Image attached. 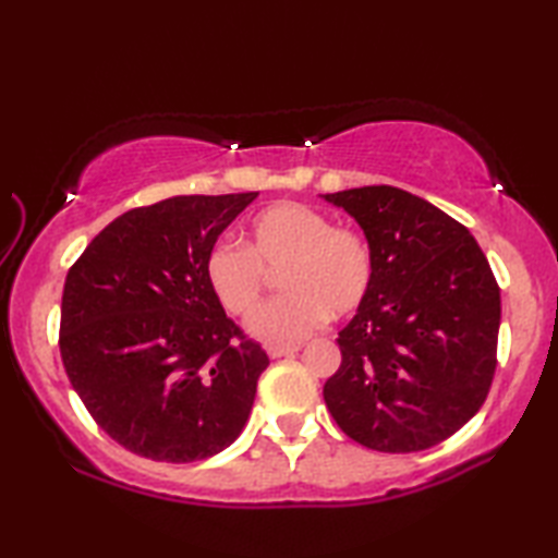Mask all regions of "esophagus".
<instances>
[{"label":"esophagus","mask_w":558,"mask_h":558,"mask_svg":"<svg viewBox=\"0 0 558 558\" xmlns=\"http://www.w3.org/2000/svg\"><path fill=\"white\" fill-rule=\"evenodd\" d=\"M300 347H268V356L270 359H280V356H292L298 354Z\"/></svg>","instance_id":"34e87169"}]
</instances>
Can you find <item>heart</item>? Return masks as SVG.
Masks as SVG:
<instances>
[{
  "instance_id": "b5f03b06",
  "label": "heart",
  "mask_w": 558,
  "mask_h": 558,
  "mask_svg": "<svg viewBox=\"0 0 558 558\" xmlns=\"http://www.w3.org/2000/svg\"><path fill=\"white\" fill-rule=\"evenodd\" d=\"M282 271L287 290L251 319V335L270 347H295L327 317L342 319L364 305L374 286L372 241L354 226L300 202L263 209L243 231V245L216 241L204 258L214 298L233 317L255 313L267 272Z\"/></svg>"
}]
</instances>
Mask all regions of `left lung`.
Segmentation results:
<instances>
[{"mask_svg":"<svg viewBox=\"0 0 558 558\" xmlns=\"http://www.w3.org/2000/svg\"><path fill=\"white\" fill-rule=\"evenodd\" d=\"M362 226L376 272L337 344L325 403L344 436L379 452L438 446L475 415L497 369L502 302L460 221L396 186L325 194Z\"/></svg>","mask_w":558,"mask_h":558,"instance_id":"8db88e82","label":"left lung"}]
</instances>
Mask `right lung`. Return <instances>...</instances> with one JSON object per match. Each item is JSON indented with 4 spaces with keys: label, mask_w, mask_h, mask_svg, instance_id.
<instances>
[{
    "label": "right lung",
    "mask_w": 558,
    "mask_h": 558,
    "mask_svg": "<svg viewBox=\"0 0 558 558\" xmlns=\"http://www.w3.org/2000/svg\"><path fill=\"white\" fill-rule=\"evenodd\" d=\"M258 192L172 196L108 223L69 268L59 349L93 421L157 462L239 438L270 364L226 317L204 258Z\"/></svg>",
    "instance_id": "obj_1"
}]
</instances>
